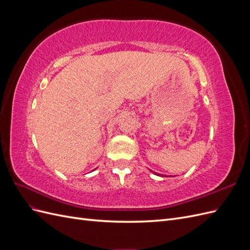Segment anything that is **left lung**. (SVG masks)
Returning a JSON list of instances; mask_svg holds the SVG:
<instances>
[{"label": "left lung", "mask_w": 250, "mask_h": 250, "mask_svg": "<svg viewBox=\"0 0 250 250\" xmlns=\"http://www.w3.org/2000/svg\"><path fill=\"white\" fill-rule=\"evenodd\" d=\"M151 172H152V171H151ZM157 175H158V174H157Z\"/></svg>", "instance_id": "8db88e82"}]
</instances>
